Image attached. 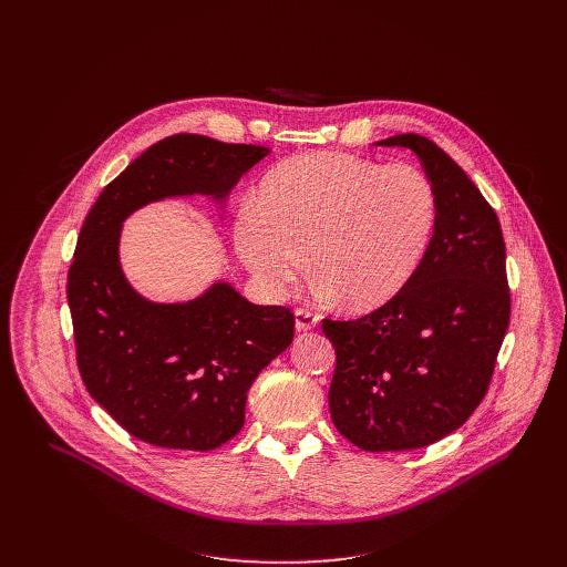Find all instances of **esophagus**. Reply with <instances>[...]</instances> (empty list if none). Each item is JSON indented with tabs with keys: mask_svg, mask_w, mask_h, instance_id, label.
<instances>
[{
	"mask_svg": "<svg viewBox=\"0 0 567 567\" xmlns=\"http://www.w3.org/2000/svg\"><path fill=\"white\" fill-rule=\"evenodd\" d=\"M320 316L311 309H305V307H298L296 309V330L298 332H307V330H313L318 326Z\"/></svg>",
	"mask_w": 567,
	"mask_h": 567,
	"instance_id": "34e87169",
	"label": "esophagus"
}]
</instances>
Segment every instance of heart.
Returning a JSON list of instances; mask_svg holds the SVG:
<instances>
[{"label":"heart","mask_w":567,"mask_h":567,"mask_svg":"<svg viewBox=\"0 0 567 567\" xmlns=\"http://www.w3.org/2000/svg\"><path fill=\"white\" fill-rule=\"evenodd\" d=\"M435 226L437 193L422 171L309 152L265 173L235 213L233 247L271 298L293 287L307 256L320 296L368 311L413 282Z\"/></svg>","instance_id":"b5f03b06"}]
</instances>
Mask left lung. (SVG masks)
<instances>
[{
	"mask_svg": "<svg viewBox=\"0 0 567 567\" xmlns=\"http://www.w3.org/2000/svg\"><path fill=\"white\" fill-rule=\"evenodd\" d=\"M413 150L437 193V226L413 282L357 320H322L337 368L332 422L363 451H411L460 429L487 394L509 328L505 239L489 202L431 138Z\"/></svg>",
	"mask_w": 567,
	"mask_h": 567,
	"instance_id": "1",
	"label": "left lung"
}]
</instances>
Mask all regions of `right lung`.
<instances>
[{
    "mask_svg": "<svg viewBox=\"0 0 567 567\" xmlns=\"http://www.w3.org/2000/svg\"><path fill=\"white\" fill-rule=\"evenodd\" d=\"M269 147L175 134L105 186L78 235L66 278L75 361L90 394L136 440L210 451L245 426L247 392L293 339L287 307L254 305L228 282L188 302L138 296L118 262L121 226L166 197L224 202Z\"/></svg>",
    "mask_w": 567,
    "mask_h": 567,
    "instance_id": "add662e5",
    "label": "right lung"
}]
</instances>
